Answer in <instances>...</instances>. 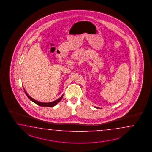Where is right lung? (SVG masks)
Instances as JSON below:
<instances>
[{"label":"right lung","mask_w":152,"mask_h":152,"mask_svg":"<svg viewBox=\"0 0 152 152\" xmlns=\"http://www.w3.org/2000/svg\"><path fill=\"white\" fill-rule=\"evenodd\" d=\"M24 90L25 93L26 95L27 96V97H28V98H29V99H30L31 101H33V102L36 103L37 104L39 105V106H42V107H53L54 106H55L56 104H58V103L61 100L62 98V97H63V96H64V94H63V95L61 97H60L59 99H56V100H55V101H54L53 102H39V101H36V100H35L34 99H33V98H31L30 96H29V94H28L26 93V92L25 91L24 89Z\"/></svg>","instance_id":"right-lung-1"}]
</instances>
